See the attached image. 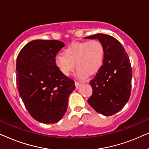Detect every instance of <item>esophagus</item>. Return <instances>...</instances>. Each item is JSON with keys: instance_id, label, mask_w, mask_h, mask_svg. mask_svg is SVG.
<instances>
[{"instance_id": "esophagus-1", "label": "esophagus", "mask_w": 149, "mask_h": 149, "mask_svg": "<svg viewBox=\"0 0 149 149\" xmlns=\"http://www.w3.org/2000/svg\"><path fill=\"white\" fill-rule=\"evenodd\" d=\"M74 84H75V87H76L77 89H78L79 87V86H80V85H81V83H79V82H77V81H75Z\"/></svg>"}]
</instances>
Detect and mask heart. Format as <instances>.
Instances as JSON below:
<instances>
[{
	"instance_id": "heart-1",
	"label": "heart",
	"mask_w": 149,
	"mask_h": 149,
	"mask_svg": "<svg viewBox=\"0 0 149 149\" xmlns=\"http://www.w3.org/2000/svg\"><path fill=\"white\" fill-rule=\"evenodd\" d=\"M104 49L97 40L74 42L64 51V55L58 54L55 58L57 67L64 76L68 77L74 70L75 64L80 78L96 73L102 66Z\"/></svg>"
}]
</instances>
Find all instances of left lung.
<instances>
[{"instance_id":"8db88e82","label":"left lung","mask_w":149,"mask_h":149,"mask_svg":"<svg viewBox=\"0 0 149 149\" xmlns=\"http://www.w3.org/2000/svg\"><path fill=\"white\" fill-rule=\"evenodd\" d=\"M85 38L97 39L104 49L102 66L90 81L93 93L87 102L97 113L113 115L123 109L130 96L132 70L129 57L113 36L100 33Z\"/></svg>"}]
</instances>
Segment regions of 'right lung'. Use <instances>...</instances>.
I'll list each match as a JSON object with an SVG mask.
<instances>
[{
    "instance_id": "1",
    "label": "right lung",
    "mask_w": 149,
    "mask_h": 149,
    "mask_svg": "<svg viewBox=\"0 0 149 149\" xmlns=\"http://www.w3.org/2000/svg\"><path fill=\"white\" fill-rule=\"evenodd\" d=\"M65 45L56 40H34L18 54L16 79L19 96L30 114L42 123L58 122L66 113L74 81L60 72L55 58Z\"/></svg>"
}]
</instances>
